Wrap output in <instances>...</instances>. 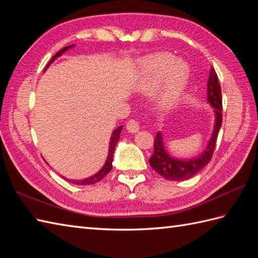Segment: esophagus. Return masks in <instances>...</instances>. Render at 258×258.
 <instances>
[{
  "label": "esophagus",
  "instance_id": "esophagus-1",
  "mask_svg": "<svg viewBox=\"0 0 258 258\" xmlns=\"http://www.w3.org/2000/svg\"><path fill=\"white\" fill-rule=\"evenodd\" d=\"M126 130H127L130 133H136V132H139L140 125H139L138 120L130 119L128 122L126 123Z\"/></svg>",
  "mask_w": 258,
  "mask_h": 258
}]
</instances>
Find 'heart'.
<instances>
[{"label":"heart","mask_w":258,"mask_h":258,"mask_svg":"<svg viewBox=\"0 0 258 258\" xmlns=\"http://www.w3.org/2000/svg\"><path fill=\"white\" fill-rule=\"evenodd\" d=\"M158 93L157 103L161 107H169L178 100L188 80V69L183 62H176L171 54H158L145 63L140 89L150 92L155 90L163 80Z\"/></svg>","instance_id":"heart-1"}]
</instances>
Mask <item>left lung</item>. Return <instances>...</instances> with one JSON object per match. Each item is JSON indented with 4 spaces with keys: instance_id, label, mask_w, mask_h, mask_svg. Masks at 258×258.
Segmentation results:
<instances>
[{
    "instance_id": "left-lung-1",
    "label": "left lung",
    "mask_w": 258,
    "mask_h": 258,
    "mask_svg": "<svg viewBox=\"0 0 258 258\" xmlns=\"http://www.w3.org/2000/svg\"><path fill=\"white\" fill-rule=\"evenodd\" d=\"M207 102L214 107L215 112V126L213 135L208 142L206 150L193 160H178L168 154L164 146L163 136L158 132L154 140V153L150 158V165L154 171L168 180H184L193 177L203 167L210 163L215 151L216 140L222 126V91L215 70L211 69L207 82Z\"/></svg>"
}]
</instances>
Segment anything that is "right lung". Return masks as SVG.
<instances>
[{"mask_svg": "<svg viewBox=\"0 0 258 258\" xmlns=\"http://www.w3.org/2000/svg\"><path fill=\"white\" fill-rule=\"evenodd\" d=\"M74 45H70V46H67V47H63L61 51H58L55 55H54L52 58H51V61H50V63H48L47 65H46V69L48 68V65H50L54 59H55L56 57H58V56H61L62 54L65 52V51H68L69 48H71V47H73ZM45 69V70H46ZM122 128H123V125L122 126H118V127L116 128V130H114V132L112 133V136H111V141H109V150H108V156H107V160H106V162H105V164H104V166L102 167V169L98 173H96L95 175H93V176H91V177H87V178H85V179H81V180H74V179H68V178H65L67 180H69V182H71V183H73V184H76V185H91V184H95V183H97V182H100V180L102 179V178H104L106 176V175L111 172V169H112V162H113V154H114V151H115V146H116V144H117V142H118V140H119V134H120V132H122Z\"/></svg>", "mask_w": 258, "mask_h": 258, "instance_id": "obj_1", "label": "right lung"}]
</instances>
